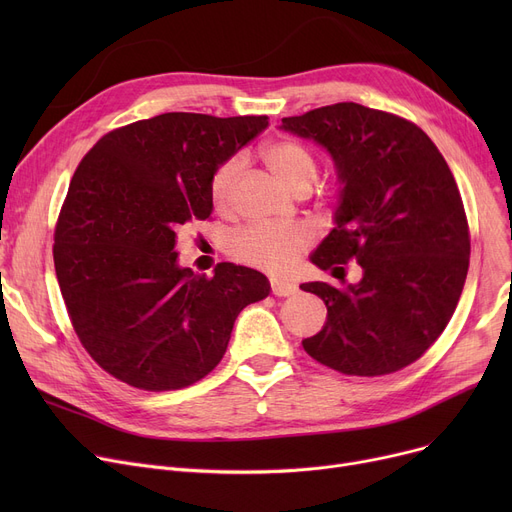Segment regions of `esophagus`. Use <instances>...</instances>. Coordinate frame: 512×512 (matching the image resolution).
Segmentation results:
<instances>
[{
    "mask_svg": "<svg viewBox=\"0 0 512 512\" xmlns=\"http://www.w3.org/2000/svg\"><path fill=\"white\" fill-rule=\"evenodd\" d=\"M297 290L299 286L294 282L280 280V278L272 280V294H276V297H290V294H297Z\"/></svg>",
    "mask_w": 512,
    "mask_h": 512,
    "instance_id": "obj_1",
    "label": "esophagus"
}]
</instances>
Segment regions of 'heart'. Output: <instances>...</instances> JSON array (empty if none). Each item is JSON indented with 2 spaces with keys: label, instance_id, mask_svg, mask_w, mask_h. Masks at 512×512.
<instances>
[{
  "label": "heart",
  "instance_id": "b5f03b06",
  "mask_svg": "<svg viewBox=\"0 0 512 512\" xmlns=\"http://www.w3.org/2000/svg\"><path fill=\"white\" fill-rule=\"evenodd\" d=\"M263 159L267 168L294 191H307L317 176L313 151L294 139L267 143L263 147ZM240 166L242 159L232 155L215 168L209 182V197L218 209L230 203ZM311 242L313 234L303 224H249L228 236L226 253L238 263L282 274L299 261Z\"/></svg>",
  "mask_w": 512,
  "mask_h": 512
}]
</instances>
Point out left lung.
<instances>
[{"instance_id":"obj_1","label":"left lung","mask_w":512,"mask_h":512,"mask_svg":"<svg viewBox=\"0 0 512 512\" xmlns=\"http://www.w3.org/2000/svg\"><path fill=\"white\" fill-rule=\"evenodd\" d=\"M282 128L326 147L342 182L336 228L311 261L334 274L348 261L363 267L355 286H301L328 307L303 348L361 378L415 363L448 326L469 270V224L446 159L417 124L353 101L282 118Z\"/></svg>"}]
</instances>
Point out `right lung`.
<instances>
[{
    "mask_svg": "<svg viewBox=\"0 0 512 512\" xmlns=\"http://www.w3.org/2000/svg\"><path fill=\"white\" fill-rule=\"evenodd\" d=\"M270 124L267 116L170 112L120 126L80 161L53 232V263L72 328L116 380L180 390L218 365L238 313L267 278L218 263L178 265L182 226L209 220L211 176Z\"/></svg>",
    "mask_w": 512,
    "mask_h": 512,
    "instance_id": "add662e5",
    "label": "right lung"
}]
</instances>
